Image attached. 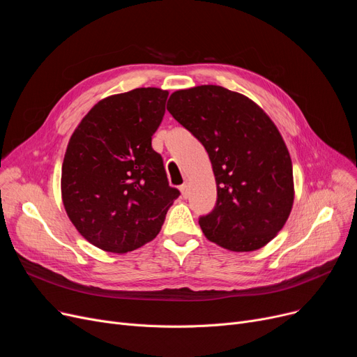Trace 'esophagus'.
Listing matches in <instances>:
<instances>
[{
  "instance_id": "obj_1",
  "label": "esophagus",
  "mask_w": 357,
  "mask_h": 357,
  "mask_svg": "<svg viewBox=\"0 0 357 357\" xmlns=\"http://www.w3.org/2000/svg\"><path fill=\"white\" fill-rule=\"evenodd\" d=\"M179 190H181V194H182L183 198H188V197H190V185H188V183L181 185Z\"/></svg>"
}]
</instances>
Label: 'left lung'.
<instances>
[{
  "label": "left lung",
  "mask_w": 357,
  "mask_h": 357,
  "mask_svg": "<svg viewBox=\"0 0 357 357\" xmlns=\"http://www.w3.org/2000/svg\"><path fill=\"white\" fill-rule=\"evenodd\" d=\"M166 108L213 165L217 202L199 217L205 237L231 252L268 245L294 204L292 162L273 121L248 97L218 85L175 91Z\"/></svg>",
  "instance_id": "8db88e82"
}]
</instances>
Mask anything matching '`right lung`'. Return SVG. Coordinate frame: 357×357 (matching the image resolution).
Instances as JSON below:
<instances>
[{
    "label": "right lung",
    "instance_id": "obj_1",
    "mask_svg": "<svg viewBox=\"0 0 357 357\" xmlns=\"http://www.w3.org/2000/svg\"><path fill=\"white\" fill-rule=\"evenodd\" d=\"M169 92L136 88L101 100L75 128L62 165L66 214L91 245L127 253L153 240L179 197L152 136Z\"/></svg>",
    "mask_w": 357,
    "mask_h": 357
}]
</instances>
